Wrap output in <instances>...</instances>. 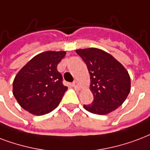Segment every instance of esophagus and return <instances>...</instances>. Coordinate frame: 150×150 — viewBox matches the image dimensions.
I'll return each mask as SVG.
<instances>
[{"mask_svg":"<svg viewBox=\"0 0 150 150\" xmlns=\"http://www.w3.org/2000/svg\"><path fill=\"white\" fill-rule=\"evenodd\" d=\"M73 86H74V88L76 89V90H79V89H80V86H79L78 83H77L76 81H74V83H73Z\"/></svg>","mask_w":150,"mask_h":150,"instance_id":"esophagus-1","label":"esophagus"}]
</instances>
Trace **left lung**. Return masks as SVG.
<instances>
[{"instance_id":"1","label":"left lung","mask_w":150,"mask_h":150,"mask_svg":"<svg viewBox=\"0 0 150 150\" xmlns=\"http://www.w3.org/2000/svg\"><path fill=\"white\" fill-rule=\"evenodd\" d=\"M90 74L93 102L83 108L88 112L105 115L121 105L131 91V79L122 64L107 52L91 47L76 50Z\"/></svg>"}]
</instances>
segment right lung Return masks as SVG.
I'll return each mask as SVG.
<instances>
[{"instance_id": "right-lung-1", "label": "right lung", "mask_w": 150, "mask_h": 150, "mask_svg": "<svg viewBox=\"0 0 150 150\" xmlns=\"http://www.w3.org/2000/svg\"><path fill=\"white\" fill-rule=\"evenodd\" d=\"M66 52H43L19 70L13 81V95L18 104L32 114L40 116L59 105L67 90L57 66Z\"/></svg>"}]
</instances>
